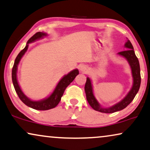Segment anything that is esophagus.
<instances>
[{"label": "esophagus", "instance_id": "esophagus-1", "mask_svg": "<svg viewBox=\"0 0 150 150\" xmlns=\"http://www.w3.org/2000/svg\"><path fill=\"white\" fill-rule=\"evenodd\" d=\"M79 70L81 73H86L88 71V67L86 65H81L80 67H79Z\"/></svg>", "mask_w": 150, "mask_h": 150}]
</instances>
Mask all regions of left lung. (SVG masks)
I'll list each match as a JSON object with an SVG mask.
<instances>
[{
	"instance_id": "1",
	"label": "left lung",
	"mask_w": 150,
	"mask_h": 150,
	"mask_svg": "<svg viewBox=\"0 0 150 150\" xmlns=\"http://www.w3.org/2000/svg\"><path fill=\"white\" fill-rule=\"evenodd\" d=\"M125 47L128 49L119 52V54L121 56L124 57L127 59L131 67L132 73L133 77V86L132 87V89L122 101H121L120 102L117 103L113 106L105 108L101 107L100 105L99 104L98 101L95 99L93 93L91 81L89 77H87L86 82L84 87L86 99L90 105L96 111H99L103 113H113L115 112L121 110L126 108L132 101L138 91H139L141 81L140 65H139V59L136 56L133 46L129 40H127L126 43L125 44Z\"/></svg>"
}]
</instances>
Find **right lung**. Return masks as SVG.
<instances>
[{"label": "right lung", "instance_id": "right-lung-1", "mask_svg": "<svg viewBox=\"0 0 150 150\" xmlns=\"http://www.w3.org/2000/svg\"><path fill=\"white\" fill-rule=\"evenodd\" d=\"M45 35H47V33H43V32H37L36 33H35V34L27 41V45H26L25 49L22 50V51L18 53V55H17L16 58L15 59L14 64H13V67L12 68V73H11V77H12L13 86H14L15 91L16 92L17 95L19 97L20 99H21L25 105H27V106L35 110H47L53 108L57 106V104H58L59 102L61 100V97H62L65 89L67 88L68 86L74 80L75 77L79 74V71L77 69H75L73 70V71L70 72L69 74L65 75V76L59 81V83H57V86L55 87L53 93H52L49 97H47V99H43V100L42 101H32L31 99L28 98L27 96L23 93V91H21V88H20L19 84L17 81L16 72L18 65L19 62L21 59L22 57L23 56V55L25 54V52L27 51L28 47H29V44L32 42L35 41L36 40L41 38L45 36Z\"/></svg>", "mask_w": 150, "mask_h": 150}]
</instances>
